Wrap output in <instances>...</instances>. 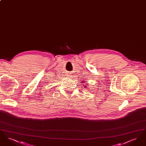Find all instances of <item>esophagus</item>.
Segmentation results:
<instances>
[{
	"label": "esophagus",
	"instance_id": "obj_1",
	"mask_svg": "<svg viewBox=\"0 0 146 146\" xmlns=\"http://www.w3.org/2000/svg\"><path fill=\"white\" fill-rule=\"evenodd\" d=\"M68 76V77H70V78H71V77L72 78V74H70Z\"/></svg>",
	"mask_w": 146,
	"mask_h": 146
}]
</instances>
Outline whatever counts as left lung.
Returning <instances> with one entry per match:
<instances>
[{"instance_id":"obj_1","label":"left lung","mask_w":146,"mask_h":146,"mask_svg":"<svg viewBox=\"0 0 146 146\" xmlns=\"http://www.w3.org/2000/svg\"><path fill=\"white\" fill-rule=\"evenodd\" d=\"M84 82H85V81H84ZM83 85H84V84H83ZM85 88H87V86H85Z\"/></svg>"}]
</instances>
